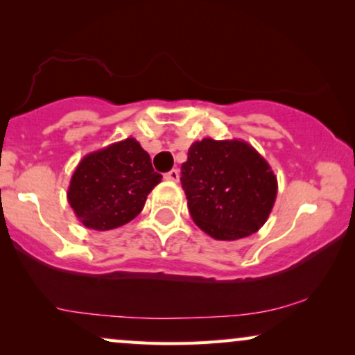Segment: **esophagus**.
<instances>
[{"instance_id": "obj_1", "label": "esophagus", "mask_w": 355, "mask_h": 355, "mask_svg": "<svg viewBox=\"0 0 355 355\" xmlns=\"http://www.w3.org/2000/svg\"><path fill=\"white\" fill-rule=\"evenodd\" d=\"M164 179H168V181H173V182H178L179 181V171H178V169H171V171L164 174Z\"/></svg>"}]
</instances>
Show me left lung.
I'll use <instances>...</instances> for the list:
<instances>
[{
    "instance_id": "left-lung-1",
    "label": "left lung",
    "mask_w": 355,
    "mask_h": 355,
    "mask_svg": "<svg viewBox=\"0 0 355 355\" xmlns=\"http://www.w3.org/2000/svg\"><path fill=\"white\" fill-rule=\"evenodd\" d=\"M181 182L192 220L216 241L254 234L273 210V169L244 140L202 139L189 148Z\"/></svg>"
}]
</instances>
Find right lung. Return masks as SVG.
<instances>
[{
  "mask_svg": "<svg viewBox=\"0 0 355 355\" xmlns=\"http://www.w3.org/2000/svg\"><path fill=\"white\" fill-rule=\"evenodd\" d=\"M162 174L134 137L85 155L72 174L67 202L89 230L108 231L134 220Z\"/></svg>",
  "mask_w": 355,
  "mask_h": 355,
  "instance_id": "obj_1",
  "label": "right lung"
}]
</instances>
